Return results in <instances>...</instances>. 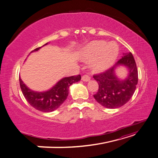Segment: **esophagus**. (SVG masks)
Segmentation results:
<instances>
[{
	"instance_id": "esophagus-1",
	"label": "esophagus",
	"mask_w": 158,
	"mask_h": 158,
	"mask_svg": "<svg viewBox=\"0 0 158 158\" xmlns=\"http://www.w3.org/2000/svg\"><path fill=\"white\" fill-rule=\"evenodd\" d=\"M89 79H90V77H89L88 75H83L81 77V80L83 81H89Z\"/></svg>"
}]
</instances>
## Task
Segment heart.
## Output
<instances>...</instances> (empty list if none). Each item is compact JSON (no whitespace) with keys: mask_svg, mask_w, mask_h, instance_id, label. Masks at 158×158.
Masks as SVG:
<instances>
[{"mask_svg":"<svg viewBox=\"0 0 158 158\" xmlns=\"http://www.w3.org/2000/svg\"><path fill=\"white\" fill-rule=\"evenodd\" d=\"M118 55V46L106 41H93L80 50L79 57L83 60L92 61L91 68L95 73L106 71L115 62Z\"/></svg>","mask_w":158,"mask_h":158,"instance_id":"1","label":"heart"}]
</instances>
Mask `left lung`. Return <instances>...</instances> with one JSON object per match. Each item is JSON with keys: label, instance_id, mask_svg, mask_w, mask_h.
<instances>
[{"label": "left lung", "instance_id": "left-lung-1", "mask_svg": "<svg viewBox=\"0 0 158 158\" xmlns=\"http://www.w3.org/2000/svg\"><path fill=\"white\" fill-rule=\"evenodd\" d=\"M118 65H125L129 70L128 77L124 80H119L115 75V69ZM93 77L98 84V92L94 94L98 103L111 109L124 106L132 97L138 84V69L132 53H123L113 67Z\"/></svg>", "mask_w": 158, "mask_h": 158}]
</instances>
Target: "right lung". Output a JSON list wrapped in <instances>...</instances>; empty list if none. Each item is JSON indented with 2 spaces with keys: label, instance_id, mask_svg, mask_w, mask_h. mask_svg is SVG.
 Listing matches in <instances>:
<instances>
[{
  "label": "right lung",
  "instance_id": "right-lung-1",
  "mask_svg": "<svg viewBox=\"0 0 158 158\" xmlns=\"http://www.w3.org/2000/svg\"><path fill=\"white\" fill-rule=\"evenodd\" d=\"M46 43L44 45H46ZM41 47L35 48L34 51H38ZM80 75L64 77L58 81L51 89L43 92H34L24 84L19 77L20 85L22 92L31 106L35 109L43 112H51L60 107L69 95V89L74 83L81 80Z\"/></svg>",
  "mask_w": 158,
  "mask_h": 158
}]
</instances>
